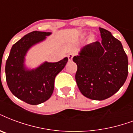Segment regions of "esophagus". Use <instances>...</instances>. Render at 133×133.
Segmentation results:
<instances>
[{"label": "esophagus", "mask_w": 133, "mask_h": 133, "mask_svg": "<svg viewBox=\"0 0 133 133\" xmlns=\"http://www.w3.org/2000/svg\"><path fill=\"white\" fill-rule=\"evenodd\" d=\"M73 56H74V54H72V53L69 54L68 55V60L70 61L72 60V58H73Z\"/></svg>", "instance_id": "34e87169"}]
</instances>
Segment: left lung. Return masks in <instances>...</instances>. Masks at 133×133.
<instances>
[{
  "instance_id": "8db88e82",
  "label": "left lung",
  "mask_w": 133,
  "mask_h": 133,
  "mask_svg": "<svg viewBox=\"0 0 133 133\" xmlns=\"http://www.w3.org/2000/svg\"><path fill=\"white\" fill-rule=\"evenodd\" d=\"M102 40L87 44L72 60L77 65L76 82L88 98L103 100L125 83L128 74V56L121 42L106 29L99 28Z\"/></svg>"
}]
</instances>
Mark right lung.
<instances>
[{
  "mask_svg": "<svg viewBox=\"0 0 133 133\" xmlns=\"http://www.w3.org/2000/svg\"><path fill=\"white\" fill-rule=\"evenodd\" d=\"M49 32L33 31L24 35L10 50L5 64L6 81L12 94L30 105H39L53 94L56 76L65 66L68 58L56 63L44 62L37 68L28 70L24 61L28 49L46 39Z\"/></svg>",
  "mask_w": 133,
  "mask_h": 133,
  "instance_id": "obj_1",
  "label": "right lung"
}]
</instances>
